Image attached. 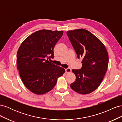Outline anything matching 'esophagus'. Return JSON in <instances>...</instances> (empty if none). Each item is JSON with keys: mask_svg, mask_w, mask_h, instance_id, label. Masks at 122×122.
<instances>
[{"mask_svg": "<svg viewBox=\"0 0 122 122\" xmlns=\"http://www.w3.org/2000/svg\"><path fill=\"white\" fill-rule=\"evenodd\" d=\"M71 72V69H70V68H67L66 69V72L67 73H70Z\"/></svg>", "mask_w": 122, "mask_h": 122, "instance_id": "1", "label": "esophagus"}]
</instances>
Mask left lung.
<instances>
[{
  "label": "left lung",
  "mask_w": 122,
  "mask_h": 122,
  "mask_svg": "<svg viewBox=\"0 0 122 122\" xmlns=\"http://www.w3.org/2000/svg\"><path fill=\"white\" fill-rule=\"evenodd\" d=\"M79 58L82 57L81 69L72 70L75 81L70 85L80 94H87L96 90L104 78L108 65V54L104 44L96 36L84 29L67 32Z\"/></svg>",
  "instance_id": "8db88e82"
}]
</instances>
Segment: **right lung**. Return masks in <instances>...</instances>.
Here are the masks:
<instances>
[{
	"label": "right lung",
	"mask_w": 122,
	"mask_h": 122,
	"mask_svg": "<svg viewBox=\"0 0 122 122\" xmlns=\"http://www.w3.org/2000/svg\"><path fill=\"white\" fill-rule=\"evenodd\" d=\"M63 31L43 29L28 36L17 54V67L22 81L32 93L42 95L52 90L65 70L50 62Z\"/></svg>",
	"instance_id": "obj_1"
}]
</instances>
